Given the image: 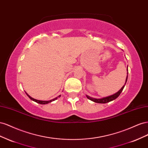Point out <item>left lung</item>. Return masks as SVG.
<instances>
[{
	"mask_svg": "<svg viewBox=\"0 0 148 148\" xmlns=\"http://www.w3.org/2000/svg\"><path fill=\"white\" fill-rule=\"evenodd\" d=\"M127 68H128V67H127ZM127 70H128V69H127ZM127 75H128V72H127ZM127 78H128V75H127V78H126V83H127ZM125 84H126V83H125ZM124 87H125V85H123V87L121 88L117 93H115V94H114V95H111V96H108V97H104V98H102V99H95V98H92V97H90L88 96H86V97L88 98L89 99H90L91 101L95 102L102 103V104H104V103L110 102L112 101L115 99L116 98H117L119 96V95H120V93L122 92V91H123Z\"/></svg>",
	"mask_w": 148,
	"mask_h": 148,
	"instance_id": "left-lung-1",
	"label": "left lung"
}]
</instances>
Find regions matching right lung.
Here are the masks:
<instances>
[{"label":"right lung","instance_id":"1","mask_svg":"<svg viewBox=\"0 0 148 148\" xmlns=\"http://www.w3.org/2000/svg\"><path fill=\"white\" fill-rule=\"evenodd\" d=\"M26 95H27V94H26ZM28 95V96L30 98V99H31V100H33V101H35V102H38V103H39V104H48V103H49V102H52V101H55V100H56L57 99V97H56L55 99H52V100H51V101H39V100H36V99H33V97H30L28 95ZM60 96V95L59 96V97Z\"/></svg>","mask_w":148,"mask_h":148}]
</instances>
